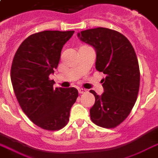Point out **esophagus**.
<instances>
[{"label": "esophagus", "mask_w": 158, "mask_h": 158, "mask_svg": "<svg viewBox=\"0 0 158 158\" xmlns=\"http://www.w3.org/2000/svg\"><path fill=\"white\" fill-rule=\"evenodd\" d=\"M86 92V90L84 89H79V94H84V93Z\"/></svg>", "instance_id": "34e87169"}]
</instances>
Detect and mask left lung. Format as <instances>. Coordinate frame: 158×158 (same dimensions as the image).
Segmentation results:
<instances>
[{
  "label": "left lung",
  "instance_id": "1",
  "mask_svg": "<svg viewBox=\"0 0 158 158\" xmlns=\"http://www.w3.org/2000/svg\"><path fill=\"white\" fill-rule=\"evenodd\" d=\"M78 37L94 48L95 68L106 76L101 80L103 94L90 90L95 97L91 120L99 127H117L129 115L138 98L140 71L135 50L123 34L108 28L80 31Z\"/></svg>",
  "mask_w": 158,
  "mask_h": 158
}]
</instances>
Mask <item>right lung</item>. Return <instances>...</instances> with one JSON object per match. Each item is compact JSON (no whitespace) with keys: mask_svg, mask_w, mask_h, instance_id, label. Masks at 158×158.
Segmentation results:
<instances>
[{"mask_svg":"<svg viewBox=\"0 0 158 158\" xmlns=\"http://www.w3.org/2000/svg\"><path fill=\"white\" fill-rule=\"evenodd\" d=\"M74 31H44L33 34L21 43L15 54L10 79L20 108L43 129L56 131L69 120V112L79 93L75 88L53 87L54 74L64 44Z\"/></svg>","mask_w":158,"mask_h":158,"instance_id":"right-lung-1","label":"right lung"}]
</instances>
